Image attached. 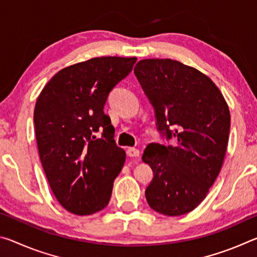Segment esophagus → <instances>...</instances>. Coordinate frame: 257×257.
<instances>
[{"label": "esophagus", "instance_id": "34e87169", "mask_svg": "<svg viewBox=\"0 0 257 257\" xmlns=\"http://www.w3.org/2000/svg\"><path fill=\"white\" fill-rule=\"evenodd\" d=\"M127 155L130 156V158H138L139 151L135 149V147H129V149H127Z\"/></svg>", "mask_w": 257, "mask_h": 257}]
</instances>
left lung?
<instances>
[{
  "label": "left lung",
  "mask_w": 257,
  "mask_h": 257,
  "mask_svg": "<svg viewBox=\"0 0 257 257\" xmlns=\"http://www.w3.org/2000/svg\"><path fill=\"white\" fill-rule=\"evenodd\" d=\"M155 108L159 130L175 145L150 144L142 160L154 177L145 190L149 205L169 216L201 204L222 168L230 112L217 86L196 68L171 59H144L134 69Z\"/></svg>",
  "instance_id": "left-lung-1"
}]
</instances>
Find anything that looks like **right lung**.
Returning a JSON list of instances; mask_svg holds the SVG:
<instances>
[{"label":"right lung","mask_w":257,"mask_h":257,"mask_svg":"<svg viewBox=\"0 0 257 257\" xmlns=\"http://www.w3.org/2000/svg\"><path fill=\"white\" fill-rule=\"evenodd\" d=\"M136 60L99 56L72 64L55 73L37 97L34 123L42 167L61 206L76 215L103 210L123 168L125 152L115 145L103 108Z\"/></svg>","instance_id":"1"}]
</instances>
